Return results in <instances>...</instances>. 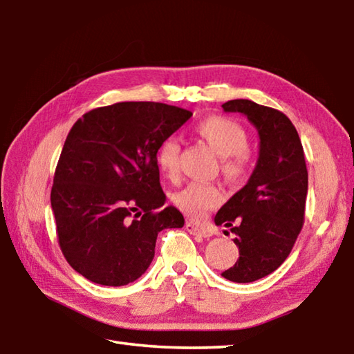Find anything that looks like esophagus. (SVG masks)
I'll return each mask as SVG.
<instances>
[{
  "mask_svg": "<svg viewBox=\"0 0 354 354\" xmlns=\"http://www.w3.org/2000/svg\"><path fill=\"white\" fill-rule=\"evenodd\" d=\"M185 230H187L190 234H195V236H201V237H211L212 236L211 230H207V227H205V226L192 223V221H187V223H185Z\"/></svg>",
  "mask_w": 354,
  "mask_h": 354,
  "instance_id": "esophagus-1",
  "label": "esophagus"
}]
</instances>
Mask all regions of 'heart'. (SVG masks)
Returning <instances> with one entry per match:
<instances>
[{"instance_id":"b5f03b06","label":"heart","mask_w":354,"mask_h":354,"mask_svg":"<svg viewBox=\"0 0 354 354\" xmlns=\"http://www.w3.org/2000/svg\"><path fill=\"white\" fill-rule=\"evenodd\" d=\"M196 134L214 153L220 156V171L227 183L241 181L247 171L248 134L242 124L227 117H207L196 124ZM179 143L167 139L158 149V167L169 179L176 178L179 165ZM221 194L215 185L192 183L175 195V205L192 220H201L209 209L218 206Z\"/></svg>"}]
</instances>
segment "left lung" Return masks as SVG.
Masks as SVG:
<instances>
[{"label":"left lung","mask_w":354,"mask_h":354,"mask_svg":"<svg viewBox=\"0 0 354 354\" xmlns=\"http://www.w3.org/2000/svg\"><path fill=\"white\" fill-rule=\"evenodd\" d=\"M243 113L259 134V158L248 183L215 215L234 232L239 259L221 277L253 283L273 273L290 254L304 223L308 169L301 140L283 112L250 100L221 104Z\"/></svg>","instance_id":"1"}]
</instances>
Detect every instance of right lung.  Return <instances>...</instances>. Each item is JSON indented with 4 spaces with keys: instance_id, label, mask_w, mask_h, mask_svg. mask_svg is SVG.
I'll return each instance as SVG.
<instances>
[{
    "instance_id": "add662e5",
    "label": "right lung",
    "mask_w": 354,
    "mask_h": 354,
    "mask_svg": "<svg viewBox=\"0 0 354 354\" xmlns=\"http://www.w3.org/2000/svg\"><path fill=\"white\" fill-rule=\"evenodd\" d=\"M192 117L151 101H127L84 113L56 167L51 207L65 259L101 286H127L154 257L156 239L184 217L165 205L158 149Z\"/></svg>"
}]
</instances>
